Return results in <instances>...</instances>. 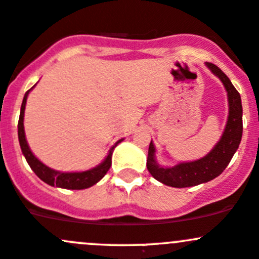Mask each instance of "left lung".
<instances>
[{
  "instance_id": "1",
  "label": "left lung",
  "mask_w": 259,
  "mask_h": 259,
  "mask_svg": "<svg viewBox=\"0 0 259 259\" xmlns=\"http://www.w3.org/2000/svg\"><path fill=\"white\" fill-rule=\"evenodd\" d=\"M207 67L223 83L228 96V119L219 142L203 158L193 161H183L174 166H161L156 161L155 146L150 142L146 159L149 173L158 182L173 188H187L213 180L223 173L233 158L242 140L243 109L241 95L226 74L215 65L207 62Z\"/></svg>"
}]
</instances>
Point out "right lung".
I'll return each instance as SVG.
<instances>
[{
  "mask_svg": "<svg viewBox=\"0 0 259 259\" xmlns=\"http://www.w3.org/2000/svg\"><path fill=\"white\" fill-rule=\"evenodd\" d=\"M35 88V86H33ZM32 88V89H33ZM25 94L22 100V105H21V111H20V119H18V142H20L21 150H22L23 156L27 160L30 168L35 171L36 176L38 177L42 182H45L46 184L51 185V187H57V188H64V189H86V188L93 187L94 184L104 178L108 170L111 166V156H113V151L119 143H121L124 139L117 140L115 144L111 146V149L109 150L106 158L101 161L99 165L94 166V168L89 169V170L83 171H59L55 170V169L49 168L48 165L42 163L41 160H38L33 153L31 151L30 146L27 144V140H26L25 135V127H23V116H25V108H26V101H27V96L30 94V91Z\"/></svg>",
  "mask_w": 259,
  "mask_h": 259,
  "instance_id": "obj_1",
  "label": "right lung"
}]
</instances>
